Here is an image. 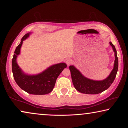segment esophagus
I'll list each match as a JSON object with an SVG mask.
<instances>
[{
    "label": "esophagus",
    "instance_id": "obj_1",
    "mask_svg": "<svg viewBox=\"0 0 128 128\" xmlns=\"http://www.w3.org/2000/svg\"><path fill=\"white\" fill-rule=\"evenodd\" d=\"M72 62V60H71L70 59H68L66 60V63L67 65H68V66H69V65L71 64Z\"/></svg>",
    "mask_w": 128,
    "mask_h": 128
}]
</instances>
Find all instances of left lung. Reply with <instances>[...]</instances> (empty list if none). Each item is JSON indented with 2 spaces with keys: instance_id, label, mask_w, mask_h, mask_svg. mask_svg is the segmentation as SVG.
I'll return each instance as SVG.
<instances>
[{
  "instance_id": "8db88e82",
  "label": "left lung",
  "mask_w": 128,
  "mask_h": 128,
  "mask_svg": "<svg viewBox=\"0 0 128 128\" xmlns=\"http://www.w3.org/2000/svg\"><path fill=\"white\" fill-rule=\"evenodd\" d=\"M110 44L114 50L115 60L114 69L106 79L102 81H95L88 79L82 75L74 66H69L73 84L76 89L79 92L86 94H97L107 90L113 83L118 70V61L115 47L111 42H110Z\"/></svg>"
}]
</instances>
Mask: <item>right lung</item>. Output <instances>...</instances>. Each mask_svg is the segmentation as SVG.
<instances>
[{"label": "right lung", "mask_w": 128, "mask_h": 128, "mask_svg": "<svg viewBox=\"0 0 128 128\" xmlns=\"http://www.w3.org/2000/svg\"><path fill=\"white\" fill-rule=\"evenodd\" d=\"M30 33L26 34L15 50L12 61V69L14 79L21 89L30 94L44 95L52 91L56 81L66 64L64 62L51 66L40 74L28 75L22 72L17 63V56L20 53L23 41L29 37Z\"/></svg>", "instance_id": "right-lung-1"}]
</instances>
